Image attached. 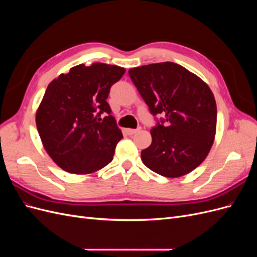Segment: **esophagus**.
Wrapping results in <instances>:
<instances>
[{"mask_svg": "<svg viewBox=\"0 0 257 257\" xmlns=\"http://www.w3.org/2000/svg\"><path fill=\"white\" fill-rule=\"evenodd\" d=\"M139 131H141V128H137V130H133V128H127V130H126L127 134H130V135H134V134L138 133Z\"/></svg>", "mask_w": 257, "mask_h": 257, "instance_id": "esophagus-1", "label": "esophagus"}]
</instances>
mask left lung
Segmentation results:
<instances>
[{
  "label": "left lung",
  "mask_w": 257,
  "mask_h": 257,
  "mask_svg": "<svg viewBox=\"0 0 257 257\" xmlns=\"http://www.w3.org/2000/svg\"><path fill=\"white\" fill-rule=\"evenodd\" d=\"M128 75L153 115L165 120L151 130L152 143L142 161L167 178L191 173L205 161L216 131V103L209 85L174 62L128 69Z\"/></svg>",
  "instance_id": "obj_1"
}]
</instances>
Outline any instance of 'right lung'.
I'll use <instances>...</instances> for the list:
<instances>
[{
    "label": "right lung",
    "instance_id": "1",
    "mask_svg": "<svg viewBox=\"0 0 257 257\" xmlns=\"http://www.w3.org/2000/svg\"><path fill=\"white\" fill-rule=\"evenodd\" d=\"M124 73L116 65L79 64L48 84L36 127L46 152L65 172L89 175L112 161L123 135L106 99ZM103 112L107 115L102 120Z\"/></svg>",
    "mask_w": 257,
    "mask_h": 257
}]
</instances>
